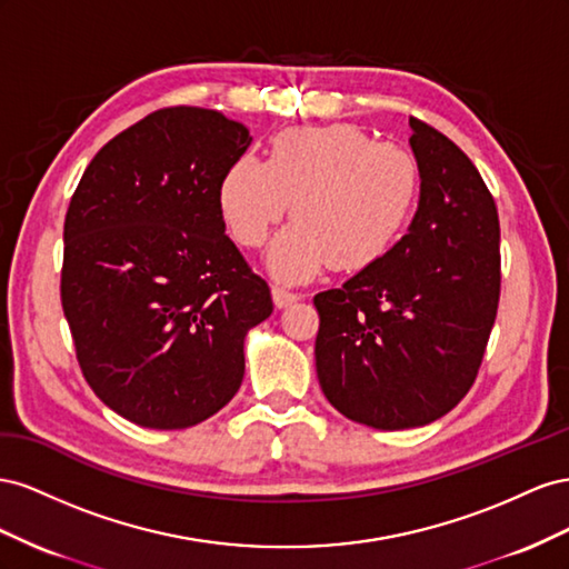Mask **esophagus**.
Returning a JSON list of instances; mask_svg holds the SVG:
<instances>
[{
  "mask_svg": "<svg viewBox=\"0 0 569 569\" xmlns=\"http://www.w3.org/2000/svg\"><path fill=\"white\" fill-rule=\"evenodd\" d=\"M271 298H273V305L279 307V310H283V307H288V305H293L296 300H300L298 293H290V290L279 288V286L271 288Z\"/></svg>",
  "mask_w": 569,
  "mask_h": 569,
  "instance_id": "34e87169",
  "label": "esophagus"
}]
</instances>
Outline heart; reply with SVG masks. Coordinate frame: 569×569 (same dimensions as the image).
<instances>
[{
	"instance_id": "b5f03b06",
	"label": "heart",
	"mask_w": 569,
	"mask_h": 569,
	"mask_svg": "<svg viewBox=\"0 0 569 569\" xmlns=\"http://www.w3.org/2000/svg\"><path fill=\"white\" fill-rule=\"evenodd\" d=\"M421 194L417 157L355 126H305L273 136L267 164L238 157L219 183V212L242 248H257L286 214L296 221L273 240L269 267L283 281L323 267L377 264L408 231Z\"/></svg>"
}]
</instances>
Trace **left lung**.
<instances>
[{"mask_svg": "<svg viewBox=\"0 0 569 569\" xmlns=\"http://www.w3.org/2000/svg\"><path fill=\"white\" fill-rule=\"evenodd\" d=\"M421 167L417 214L396 248L315 296L317 377L360 425L425 427L467 396L500 298V223L469 157L410 117Z\"/></svg>", "mask_w": 569, "mask_h": 569, "instance_id": "8db88e82", "label": "left lung"}]
</instances>
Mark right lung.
Segmentation results:
<instances>
[{
    "instance_id": "obj_1",
    "label": "right lung",
    "mask_w": 569,
    "mask_h": 569,
    "mask_svg": "<svg viewBox=\"0 0 569 569\" xmlns=\"http://www.w3.org/2000/svg\"><path fill=\"white\" fill-rule=\"evenodd\" d=\"M250 131L167 107L92 157L63 221L61 307L94 396L148 429L219 412L246 375V336L273 312L219 212Z\"/></svg>"
}]
</instances>
